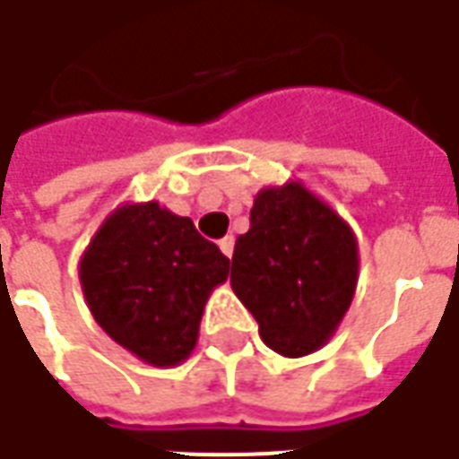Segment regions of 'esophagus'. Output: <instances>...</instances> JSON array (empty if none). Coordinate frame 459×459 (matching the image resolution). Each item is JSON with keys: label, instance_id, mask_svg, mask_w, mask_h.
I'll use <instances>...</instances> for the list:
<instances>
[{"label": "esophagus", "instance_id": "esophagus-1", "mask_svg": "<svg viewBox=\"0 0 459 459\" xmlns=\"http://www.w3.org/2000/svg\"><path fill=\"white\" fill-rule=\"evenodd\" d=\"M220 250L227 255V257H232V252H235V237L232 235H227L220 239Z\"/></svg>", "mask_w": 459, "mask_h": 459}]
</instances>
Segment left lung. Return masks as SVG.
I'll return each mask as SVG.
<instances>
[{
	"instance_id": "obj_1",
	"label": "left lung",
	"mask_w": 459,
	"mask_h": 459,
	"mask_svg": "<svg viewBox=\"0 0 459 459\" xmlns=\"http://www.w3.org/2000/svg\"><path fill=\"white\" fill-rule=\"evenodd\" d=\"M359 280L351 227L300 181L255 196L237 237L232 290L280 356H308L336 333Z\"/></svg>"
}]
</instances>
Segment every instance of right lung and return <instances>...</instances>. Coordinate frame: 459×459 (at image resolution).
Instances as JSON below:
<instances>
[{"instance_id":"right-lung-1","label":"right lung","mask_w":459,"mask_h":459,"mask_svg":"<svg viewBox=\"0 0 459 459\" xmlns=\"http://www.w3.org/2000/svg\"><path fill=\"white\" fill-rule=\"evenodd\" d=\"M230 260L159 202L123 204L91 239L80 285L98 325L151 366H177L196 346L209 293Z\"/></svg>"}]
</instances>
